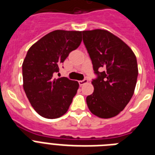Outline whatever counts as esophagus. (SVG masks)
I'll use <instances>...</instances> for the list:
<instances>
[{
	"label": "esophagus",
	"instance_id": "34e87169",
	"mask_svg": "<svg viewBox=\"0 0 155 155\" xmlns=\"http://www.w3.org/2000/svg\"><path fill=\"white\" fill-rule=\"evenodd\" d=\"M78 82H79V85H83L84 84L87 83V82H88V79L87 78H85V79H83V80H81V81H79Z\"/></svg>",
	"mask_w": 155,
	"mask_h": 155
}]
</instances>
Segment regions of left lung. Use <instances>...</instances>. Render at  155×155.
<instances>
[{
	"instance_id": "obj_1",
	"label": "left lung",
	"mask_w": 155,
	"mask_h": 155,
	"mask_svg": "<svg viewBox=\"0 0 155 155\" xmlns=\"http://www.w3.org/2000/svg\"><path fill=\"white\" fill-rule=\"evenodd\" d=\"M96 78L94 90L86 97L92 114L101 118L117 115L130 101L138 78L137 59L121 39L103 29L82 31Z\"/></svg>"
}]
</instances>
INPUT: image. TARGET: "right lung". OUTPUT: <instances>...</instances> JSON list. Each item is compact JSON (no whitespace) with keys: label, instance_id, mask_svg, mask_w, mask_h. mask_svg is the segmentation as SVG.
<instances>
[{"label":"right lung","instance_id":"obj_1","mask_svg":"<svg viewBox=\"0 0 155 155\" xmlns=\"http://www.w3.org/2000/svg\"><path fill=\"white\" fill-rule=\"evenodd\" d=\"M81 42L80 31L55 30L41 38L27 52L22 64L23 87L41 116L54 119L67 112L79 84L67 78L56 79L54 74Z\"/></svg>","mask_w":155,"mask_h":155}]
</instances>
